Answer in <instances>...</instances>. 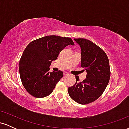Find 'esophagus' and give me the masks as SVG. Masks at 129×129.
<instances>
[{
    "label": "esophagus",
    "instance_id": "obj_1",
    "mask_svg": "<svg viewBox=\"0 0 129 129\" xmlns=\"http://www.w3.org/2000/svg\"><path fill=\"white\" fill-rule=\"evenodd\" d=\"M69 75V73H66V72H65V73H63V76H66V75Z\"/></svg>",
    "mask_w": 129,
    "mask_h": 129
}]
</instances>
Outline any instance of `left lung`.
<instances>
[{
	"mask_svg": "<svg viewBox=\"0 0 129 129\" xmlns=\"http://www.w3.org/2000/svg\"><path fill=\"white\" fill-rule=\"evenodd\" d=\"M81 49V65L87 72L86 78L68 88L72 100L81 104H87L96 100L103 94L110 78L109 60L106 53L97 45L86 39H75Z\"/></svg>",
	"mask_w": 129,
	"mask_h": 129,
	"instance_id": "8db88e82",
	"label": "left lung"
}]
</instances>
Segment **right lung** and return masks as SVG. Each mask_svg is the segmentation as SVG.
Here are the masks:
<instances>
[{"label": "right lung", "mask_w": 129, "mask_h": 129, "mask_svg": "<svg viewBox=\"0 0 129 129\" xmlns=\"http://www.w3.org/2000/svg\"><path fill=\"white\" fill-rule=\"evenodd\" d=\"M69 45H75L71 38L52 35L35 40L26 46L19 61V73L23 87L31 95L41 98L53 92L63 74L60 70L50 72V66Z\"/></svg>", "instance_id": "right-lung-1"}]
</instances>
